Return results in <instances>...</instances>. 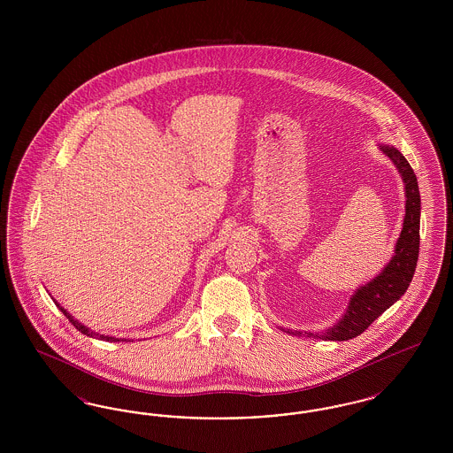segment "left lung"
Listing matches in <instances>:
<instances>
[{"label":"left lung","instance_id":"1","mask_svg":"<svg viewBox=\"0 0 453 453\" xmlns=\"http://www.w3.org/2000/svg\"><path fill=\"white\" fill-rule=\"evenodd\" d=\"M380 151L390 157L395 168L401 173L406 192V216L403 222V231L395 242V255L390 258L388 266L364 287L357 288L351 296L346 314L329 329L323 333H309L318 340L346 342L362 334L370 324L373 323L394 302L399 301L408 290L416 263L419 255V214L421 198L418 180L412 172L408 159L394 146H379ZM290 333V331H287ZM301 336L302 331H296Z\"/></svg>","mask_w":453,"mask_h":453}]
</instances>
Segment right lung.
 <instances>
[{
	"label": "right lung",
	"mask_w": 453,
	"mask_h": 453,
	"mask_svg": "<svg viewBox=\"0 0 453 453\" xmlns=\"http://www.w3.org/2000/svg\"><path fill=\"white\" fill-rule=\"evenodd\" d=\"M56 305H58V307L61 309V312H63L65 318H67V321L73 324V326H74V327H76L78 331H81L83 334H87V336H91V338H98V340H104V342H113V343H115V342H120L119 338H113V336H105V334H100V333H95V331H91V329H89V327H87L85 324L78 323V319H74V318H73V316H71V314H69V312L65 311V307H61V305H59L58 302H56ZM122 342H127V340H122Z\"/></svg>",
	"instance_id": "1"
}]
</instances>
